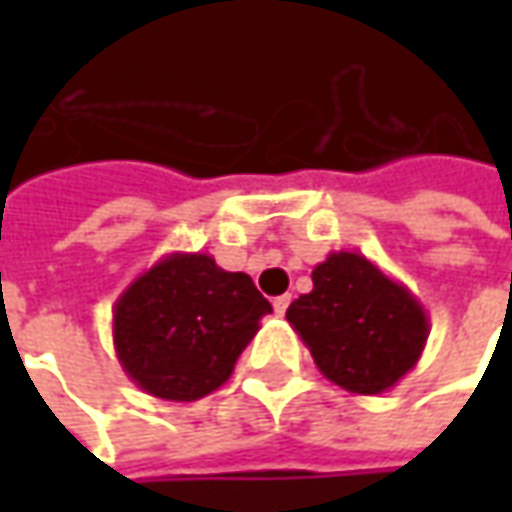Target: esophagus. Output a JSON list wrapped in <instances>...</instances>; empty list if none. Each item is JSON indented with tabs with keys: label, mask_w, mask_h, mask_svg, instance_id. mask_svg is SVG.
<instances>
[{
	"label": "esophagus",
	"mask_w": 512,
	"mask_h": 512,
	"mask_svg": "<svg viewBox=\"0 0 512 512\" xmlns=\"http://www.w3.org/2000/svg\"><path fill=\"white\" fill-rule=\"evenodd\" d=\"M290 307V296L288 293H285V296H277V299H274V312H277V315H285V310H288Z\"/></svg>",
	"instance_id": "34e87169"
}]
</instances>
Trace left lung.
Listing matches in <instances>:
<instances>
[{
  "instance_id": "1",
  "label": "left lung",
  "mask_w": 512,
  "mask_h": 512,
  "mask_svg": "<svg viewBox=\"0 0 512 512\" xmlns=\"http://www.w3.org/2000/svg\"><path fill=\"white\" fill-rule=\"evenodd\" d=\"M288 323L323 376L354 395L392 389L430 334L417 296L356 252H332L312 268V290L290 304Z\"/></svg>"
}]
</instances>
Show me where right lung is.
<instances>
[{
    "label": "right lung",
    "mask_w": 512,
    "mask_h": 512,
    "mask_svg": "<svg viewBox=\"0 0 512 512\" xmlns=\"http://www.w3.org/2000/svg\"><path fill=\"white\" fill-rule=\"evenodd\" d=\"M268 312L249 274L202 252H172L115 301L117 359L147 395L191 403L233 376Z\"/></svg>",
    "instance_id": "1"
}]
</instances>
